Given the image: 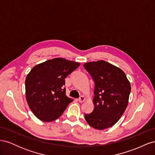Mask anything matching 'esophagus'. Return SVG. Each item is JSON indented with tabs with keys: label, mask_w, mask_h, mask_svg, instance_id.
Wrapping results in <instances>:
<instances>
[{
	"label": "esophagus",
	"mask_w": 155,
	"mask_h": 155,
	"mask_svg": "<svg viewBox=\"0 0 155 155\" xmlns=\"http://www.w3.org/2000/svg\"><path fill=\"white\" fill-rule=\"evenodd\" d=\"M85 97L83 96H80V97H79L78 99V101H79V103H83V102L85 101Z\"/></svg>",
	"instance_id": "34e87169"
}]
</instances>
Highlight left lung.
I'll return each mask as SVG.
<instances>
[{
	"instance_id": "left-lung-1",
	"label": "left lung",
	"mask_w": 155,
	"mask_h": 155,
	"mask_svg": "<svg viewBox=\"0 0 155 155\" xmlns=\"http://www.w3.org/2000/svg\"><path fill=\"white\" fill-rule=\"evenodd\" d=\"M95 83L94 105L91 114H85L87 122L98 130L113 126L125 112L129 103L130 84L124 72L105 61L83 64Z\"/></svg>"
}]
</instances>
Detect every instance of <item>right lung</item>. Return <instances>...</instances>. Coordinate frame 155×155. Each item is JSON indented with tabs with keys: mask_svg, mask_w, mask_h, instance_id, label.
<instances>
[{
	"mask_svg": "<svg viewBox=\"0 0 155 155\" xmlns=\"http://www.w3.org/2000/svg\"><path fill=\"white\" fill-rule=\"evenodd\" d=\"M80 63L54 58L37 64L25 80L26 101L37 118L52 121L62 115L73 100L66 96L65 78Z\"/></svg>",
	"mask_w": 155,
	"mask_h": 155,
	"instance_id": "1",
	"label": "right lung"
}]
</instances>
